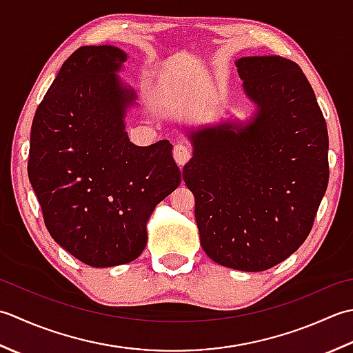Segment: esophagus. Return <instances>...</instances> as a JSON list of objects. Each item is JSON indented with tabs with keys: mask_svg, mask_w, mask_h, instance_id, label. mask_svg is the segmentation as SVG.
<instances>
[{
	"mask_svg": "<svg viewBox=\"0 0 353 353\" xmlns=\"http://www.w3.org/2000/svg\"><path fill=\"white\" fill-rule=\"evenodd\" d=\"M174 158L178 166L183 168L184 164L190 160V149L183 145V143H178L174 148Z\"/></svg>",
	"mask_w": 353,
	"mask_h": 353,
	"instance_id": "1",
	"label": "esophagus"
}]
</instances>
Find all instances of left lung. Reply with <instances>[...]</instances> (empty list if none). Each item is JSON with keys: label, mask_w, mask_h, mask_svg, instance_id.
Listing matches in <instances>:
<instances>
[{"label": "left lung", "mask_w": 353, "mask_h": 353, "mask_svg": "<svg viewBox=\"0 0 353 353\" xmlns=\"http://www.w3.org/2000/svg\"><path fill=\"white\" fill-rule=\"evenodd\" d=\"M236 67L253 114L185 131L193 150L183 178L205 254L256 272L283 262L311 232L329 181V139L296 62L247 56Z\"/></svg>", "instance_id": "8db88e82"}]
</instances>
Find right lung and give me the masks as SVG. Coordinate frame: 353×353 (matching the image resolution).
Wrapping results in <instances>:
<instances>
[{"instance_id":"add662e5","label":"right lung","mask_w":353,"mask_h":353,"mask_svg":"<svg viewBox=\"0 0 353 353\" xmlns=\"http://www.w3.org/2000/svg\"><path fill=\"white\" fill-rule=\"evenodd\" d=\"M126 61L119 47L77 48L32 123L28 179L46 227L94 268L135 261L150 214L181 183L169 140L129 141L125 120L137 94L117 74Z\"/></svg>"}]
</instances>
